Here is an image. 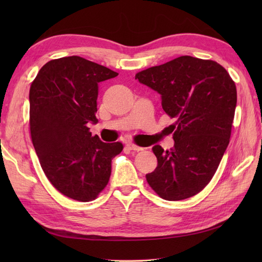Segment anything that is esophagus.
I'll return each instance as SVG.
<instances>
[{
    "mask_svg": "<svg viewBox=\"0 0 262 262\" xmlns=\"http://www.w3.org/2000/svg\"><path fill=\"white\" fill-rule=\"evenodd\" d=\"M126 146H127V148H129V149H132V151H136V152H140V151H143V147H140V146H137V145H135V144H133V143H128Z\"/></svg>",
    "mask_w": 262,
    "mask_h": 262,
    "instance_id": "34e87169",
    "label": "esophagus"
}]
</instances>
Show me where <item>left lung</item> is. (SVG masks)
I'll use <instances>...</instances> for the list:
<instances>
[{"label": "left lung", "instance_id": "left-lung-1", "mask_svg": "<svg viewBox=\"0 0 262 262\" xmlns=\"http://www.w3.org/2000/svg\"><path fill=\"white\" fill-rule=\"evenodd\" d=\"M135 79L161 94L174 146H153L158 166L146 180L165 200H182L200 192L219 168L230 143L236 107V86L214 60L180 56L138 72Z\"/></svg>", "mask_w": 262, "mask_h": 262}]
</instances>
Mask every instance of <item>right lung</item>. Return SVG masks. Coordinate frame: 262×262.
I'll return each instance as SVG.
<instances>
[{"instance_id":"obj_1","label":"right lung","mask_w":262,"mask_h":262,"mask_svg":"<svg viewBox=\"0 0 262 262\" xmlns=\"http://www.w3.org/2000/svg\"><path fill=\"white\" fill-rule=\"evenodd\" d=\"M118 75L80 56L49 60L30 86V134L48 180L64 196L96 199L108 185L111 160L122 144L103 143L88 124H97L98 84Z\"/></svg>"}]
</instances>
